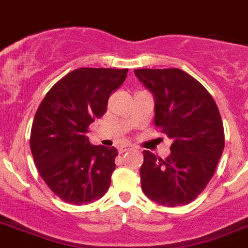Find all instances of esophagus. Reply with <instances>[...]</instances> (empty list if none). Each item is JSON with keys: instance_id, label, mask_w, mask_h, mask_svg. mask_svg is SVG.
<instances>
[{"instance_id": "esophagus-1", "label": "esophagus", "mask_w": 248, "mask_h": 248, "mask_svg": "<svg viewBox=\"0 0 248 248\" xmlns=\"http://www.w3.org/2000/svg\"><path fill=\"white\" fill-rule=\"evenodd\" d=\"M130 149H132V145H124V147H121V148H119V153H121V154H122V153H125V152H126V150H130Z\"/></svg>"}]
</instances>
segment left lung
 <instances>
[{
	"instance_id": "obj_1",
	"label": "left lung",
	"mask_w": 248,
	"mask_h": 248,
	"mask_svg": "<svg viewBox=\"0 0 248 248\" xmlns=\"http://www.w3.org/2000/svg\"><path fill=\"white\" fill-rule=\"evenodd\" d=\"M155 98V126L173 140L166 159L143 150L142 190L155 203L186 205L213 178L224 148V130L215 100L180 69H136Z\"/></svg>"
}]
</instances>
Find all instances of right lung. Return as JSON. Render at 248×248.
<instances>
[{
  "label": "right lung",
  "mask_w": 248,
  "mask_h": 248,
  "mask_svg": "<svg viewBox=\"0 0 248 248\" xmlns=\"http://www.w3.org/2000/svg\"><path fill=\"white\" fill-rule=\"evenodd\" d=\"M129 69L80 68L52 86L31 129V152L40 177L61 200L74 205L103 197L116 170L114 147L91 144L87 132Z\"/></svg>",
  "instance_id": "right-lung-1"
}]
</instances>
